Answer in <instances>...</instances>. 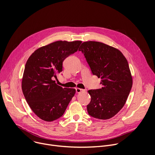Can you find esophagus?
<instances>
[{
	"instance_id": "obj_1",
	"label": "esophagus",
	"mask_w": 155,
	"mask_h": 155,
	"mask_svg": "<svg viewBox=\"0 0 155 155\" xmlns=\"http://www.w3.org/2000/svg\"><path fill=\"white\" fill-rule=\"evenodd\" d=\"M86 90H83V89H80V88H76V93H81L83 92H84Z\"/></svg>"
}]
</instances>
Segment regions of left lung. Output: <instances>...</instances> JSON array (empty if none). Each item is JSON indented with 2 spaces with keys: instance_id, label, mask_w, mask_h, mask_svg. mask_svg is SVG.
I'll use <instances>...</instances> for the list:
<instances>
[{
  "instance_id": "left-lung-1",
  "label": "left lung",
  "mask_w": 155,
  "mask_h": 155,
  "mask_svg": "<svg viewBox=\"0 0 155 155\" xmlns=\"http://www.w3.org/2000/svg\"><path fill=\"white\" fill-rule=\"evenodd\" d=\"M78 50L103 86L87 91L91 96L88 114L100 120L111 118L124 105L132 86L127 61L118 49L99 41H84Z\"/></svg>"
}]
</instances>
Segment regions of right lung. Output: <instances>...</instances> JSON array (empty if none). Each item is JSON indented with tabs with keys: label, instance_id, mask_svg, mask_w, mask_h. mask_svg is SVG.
<instances>
[{
	"label": "right lung",
	"instance_id": "right-lung-1",
	"mask_svg": "<svg viewBox=\"0 0 155 155\" xmlns=\"http://www.w3.org/2000/svg\"><path fill=\"white\" fill-rule=\"evenodd\" d=\"M81 41H56L36 50L28 59L22 79V90L34 113L45 121L61 117L75 94L62 87L53 78L62 71V62L77 51Z\"/></svg>",
	"mask_w": 155,
	"mask_h": 155
}]
</instances>
